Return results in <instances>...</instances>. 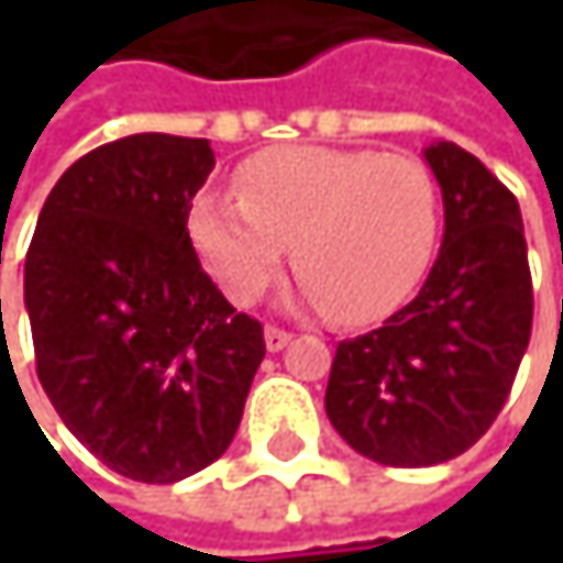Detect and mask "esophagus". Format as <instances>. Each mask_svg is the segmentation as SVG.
<instances>
[{
  "instance_id": "1",
  "label": "esophagus",
  "mask_w": 563,
  "mask_h": 563,
  "mask_svg": "<svg viewBox=\"0 0 563 563\" xmlns=\"http://www.w3.org/2000/svg\"><path fill=\"white\" fill-rule=\"evenodd\" d=\"M289 339H292V332H286L280 325H267L264 329V342H267V352H280L289 345Z\"/></svg>"
}]
</instances>
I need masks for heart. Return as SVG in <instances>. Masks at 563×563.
I'll list each match as a JSON object with an SVG mask.
<instances>
[{
  "label": "heart",
  "mask_w": 563,
  "mask_h": 563,
  "mask_svg": "<svg viewBox=\"0 0 563 563\" xmlns=\"http://www.w3.org/2000/svg\"><path fill=\"white\" fill-rule=\"evenodd\" d=\"M238 198L191 201V241L231 302H257L286 247L302 296L342 322L394 312L433 264L443 198L430 166L407 153L283 146L234 175Z\"/></svg>",
  "instance_id": "heart-1"
}]
</instances>
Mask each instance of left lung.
Segmentation results:
<instances>
[{
    "label": "left lung",
    "mask_w": 563,
    "mask_h": 563,
    "mask_svg": "<svg viewBox=\"0 0 563 563\" xmlns=\"http://www.w3.org/2000/svg\"><path fill=\"white\" fill-rule=\"evenodd\" d=\"M443 247L420 292L382 329L335 349L325 413L382 466H437L499 417L531 339V271L515 195L473 153L433 143Z\"/></svg>",
    "instance_id": "1"
}]
</instances>
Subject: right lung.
I'll return each instance as SVG.
<instances>
[{"mask_svg":"<svg viewBox=\"0 0 563 563\" xmlns=\"http://www.w3.org/2000/svg\"><path fill=\"white\" fill-rule=\"evenodd\" d=\"M208 140L136 133L57 178L25 254L38 382L113 473L178 483L234 440L264 325L201 271L188 238Z\"/></svg>","mask_w":563,"mask_h":563,"instance_id":"add662e5","label":"right lung"}]
</instances>
